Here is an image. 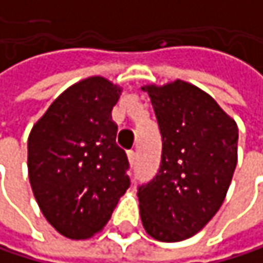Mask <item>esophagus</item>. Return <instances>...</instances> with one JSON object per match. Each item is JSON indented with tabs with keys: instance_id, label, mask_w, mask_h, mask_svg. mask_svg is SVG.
Returning a JSON list of instances; mask_svg holds the SVG:
<instances>
[{
	"instance_id": "34e87169",
	"label": "esophagus",
	"mask_w": 263,
	"mask_h": 263,
	"mask_svg": "<svg viewBox=\"0 0 263 263\" xmlns=\"http://www.w3.org/2000/svg\"><path fill=\"white\" fill-rule=\"evenodd\" d=\"M128 160H129V164H131V166L135 164V161H137V154H135L134 151H128Z\"/></svg>"
}]
</instances>
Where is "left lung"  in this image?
<instances>
[{
	"label": "left lung",
	"mask_w": 263,
	"mask_h": 263,
	"mask_svg": "<svg viewBox=\"0 0 263 263\" xmlns=\"http://www.w3.org/2000/svg\"><path fill=\"white\" fill-rule=\"evenodd\" d=\"M141 89L163 140L158 174L137 192L141 222L151 237L180 242L202 230L226 199L237 163V125L189 82Z\"/></svg>",
	"instance_id": "8db88e82"
}]
</instances>
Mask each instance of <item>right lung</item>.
<instances>
[{
  "label": "right lung",
  "instance_id": "right-lung-1",
  "mask_svg": "<svg viewBox=\"0 0 263 263\" xmlns=\"http://www.w3.org/2000/svg\"><path fill=\"white\" fill-rule=\"evenodd\" d=\"M122 88L91 76L67 88L33 125L28 180L45 219L68 239L102 232L129 187L111 111Z\"/></svg>",
  "mask_w": 263,
  "mask_h": 263
}]
</instances>
